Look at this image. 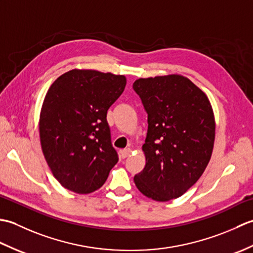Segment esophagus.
Listing matches in <instances>:
<instances>
[{"label":"esophagus","instance_id":"esophagus-1","mask_svg":"<svg viewBox=\"0 0 253 253\" xmlns=\"http://www.w3.org/2000/svg\"><path fill=\"white\" fill-rule=\"evenodd\" d=\"M130 153H131V150H130L129 148L121 150V158H122V159H126V158L129 157Z\"/></svg>","mask_w":253,"mask_h":253}]
</instances>
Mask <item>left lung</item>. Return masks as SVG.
I'll return each mask as SVG.
<instances>
[{
    "label": "left lung",
    "instance_id": "1",
    "mask_svg": "<svg viewBox=\"0 0 253 253\" xmlns=\"http://www.w3.org/2000/svg\"><path fill=\"white\" fill-rule=\"evenodd\" d=\"M148 113L146 166L133 181L152 200L176 199L200 178L211 159L215 121L207 94L181 75L132 84Z\"/></svg>",
    "mask_w": 253,
    "mask_h": 253
}]
</instances>
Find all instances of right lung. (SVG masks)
<instances>
[{"label": "right lung", "mask_w": 253, "mask_h": 253, "mask_svg": "<svg viewBox=\"0 0 253 253\" xmlns=\"http://www.w3.org/2000/svg\"><path fill=\"white\" fill-rule=\"evenodd\" d=\"M125 85L124 75L72 69L47 90L39 121L41 148L66 189L98 190L118 162L106 114Z\"/></svg>", "instance_id": "1"}]
</instances>
